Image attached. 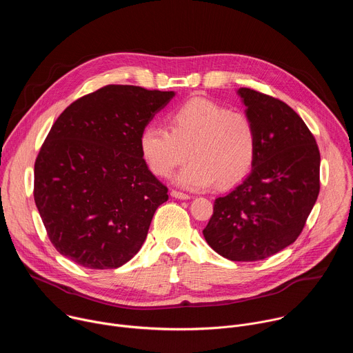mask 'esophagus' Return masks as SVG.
<instances>
[{
  "instance_id": "obj_1",
  "label": "esophagus",
  "mask_w": 353,
  "mask_h": 353,
  "mask_svg": "<svg viewBox=\"0 0 353 353\" xmlns=\"http://www.w3.org/2000/svg\"><path fill=\"white\" fill-rule=\"evenodd\" d=\"M170 194H172V196L179 198V199H188V198H190V195H188V194L181 192V191H177V190H173Z\"/></svg>"
}]
</instances>
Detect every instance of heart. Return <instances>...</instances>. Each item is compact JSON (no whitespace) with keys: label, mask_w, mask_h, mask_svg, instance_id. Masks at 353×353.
Listing matches in <instances>:
<instances>
[{"label":"heart","mask_w":353,"mask_h":353,"mask_svg":"<svg viewBox=\"0 0 353 353\" xmlns=\"http://www.w3.org/2000/svg\"><path fill=\"white\" fill-rule=\"evenodd\" d=\"M169 130L148 125L139 137L141 154L159 177L192 159L177 176L190 190L237 184L251 169L257 152V131L251 119L205 97H192L169 114Z\"/></svg>","instance_id":"obj_1"}]
</instances>
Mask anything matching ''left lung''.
<instances>
[{
	"instance_id": "left-lung-1",
	"label": "left lung",
	"mask_w": 353,
	"mask_h": 353,
	"mask_svg": "<svg viewBox=\"0 0 353 353\" xmlns=\"http://www.w3.org/2000/svg\"><path fill=\"white\" fill-rule=\"evenodd\" d=\"M256 125L251 173L214 203L203 230L207 243L232 261L268 259L303 230L320 192V150L300 116L282 100L240 88Z\"/></svg>"
}]
</instances>
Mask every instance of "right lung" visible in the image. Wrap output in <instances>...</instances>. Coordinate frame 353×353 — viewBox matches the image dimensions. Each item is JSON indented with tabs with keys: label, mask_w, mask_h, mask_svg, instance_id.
<instances>
[{
	"label": "right lung",
	"mask_w": 353,
	"mask_h": 353,
	"mask_svg": "<svg viewBox=\"0 0 353 353\" xmlns=\"http://www.w3.org/2000/svg\"><path fill=\"white\" fill-rule=\"evenodd\" d=\"M174 92L108 85L71 103L34 162L33 196L50 241L90 270L119 268L143 244L168 187L139 137Z\"/></svg>",
	"instance_id": "add662e5"
}]
</instances>
